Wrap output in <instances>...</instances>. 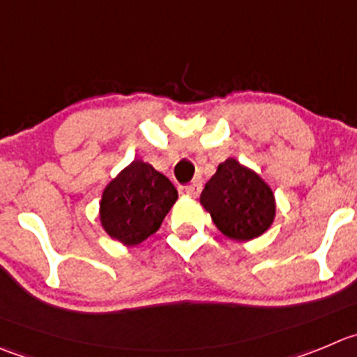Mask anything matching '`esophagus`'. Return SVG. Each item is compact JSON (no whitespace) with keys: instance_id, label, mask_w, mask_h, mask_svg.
<instances>
[{"instance_id":"obj_1","label":"esophagus","mask_w":357,"mask_h":357,"mask_svg":"<svg viewBox=\"0 0 357 357\" xmlns=\"http://www.w3.org/2000/svg\"><path fill=\"white\" fill-rule=\"evenodd\" d=\"M184 192L189 198H198L199 192H202V181H192L191 184L184 189Z\"/></svg>"}]
</instances>
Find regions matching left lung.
Returning <instances> with one entry per match:
<instances>
[{"label": "left lung", "mask_w": 357, "mask_h": 357, "mask_svg": "<svg viewBox=\"0 0 357 357\" xmlns=\"http://www.w3.org/2000/svg\"><path fill=\"white\" fill-rule=\"evenodd\" d=\"M199 203L224 236L249 242L270 229L277 202L270 185L254 169L227 158L205 184Z\"/></svg>", "instance_id": "8db88e82"}]
</instances>
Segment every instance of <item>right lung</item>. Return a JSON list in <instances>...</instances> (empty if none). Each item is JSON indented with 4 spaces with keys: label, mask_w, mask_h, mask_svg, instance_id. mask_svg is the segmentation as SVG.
<instances>
[{
    "label": "right lung",
    "mask_w": 357,
    "mask_h": 357,
    "mask_svg": "<svg viewBox=\"0 0 357 357\" xmlns=\"http://www.w3.org/2000/svg\"><path fill=\"white\" fill-rule=\"evenodd\" d=\"M175 185L154 166L135 159L103 189L100 222L110 238L128 247L140 245L161 227L175 205Z\"/></svg>",
    "instance_id": "obj_1"
}]
</instances>
